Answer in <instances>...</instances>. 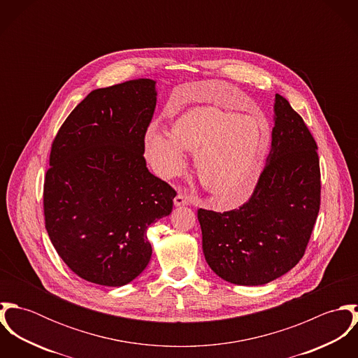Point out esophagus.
I'll return each instance as SVG.
<instances>
[{
    "label": "esophagus",
    "mask_w": 358,
    "mask_h": 358,
    "mask_svg": "<svg viewBox=\"0 0 358 358\" xmlns=\"http://www.w3.org/2000/svg\"><path fill=\"white\" fill-rule=\"evenodd\" d=\"M173 204L175 206H182V205L190 204V199L183 196V194H178L175 199H173Z\"/></svg>",
    "instance_id": "obj_1"
}]
</instances>
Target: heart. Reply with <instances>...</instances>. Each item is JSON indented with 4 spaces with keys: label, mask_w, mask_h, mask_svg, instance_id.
Returning <instances> with one entry per match:
<instances>
[{
    "label": "heart",
    "mask_w": 358,
    "mask_h": 358,
    "mask_svg": "<svg viewBox=\"0 0 358 358\" xmlns=\"http://www.w3.org/2000/svg\"><path fill=\"white\" fill-rule=\"evenodd\" d=\"M268 138V124L257 115L197 106L173 122L172 134L152 124L143 148L154 172L164 179L182 173L187 164L186 150L194 152L201 185L226 204L238 205L255 190Z\"/></svg>",
    "instance_id": "b5f03b06"
}]
</instances>
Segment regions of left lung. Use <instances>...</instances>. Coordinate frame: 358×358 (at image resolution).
<instances>
[{"label": "left lung", "mask_w": 358, "mask_h": 358, "mask_svg": "<svg viewBox=\"0 0 358 358\" xmlns=\"http://www.w3.org/2000/svg\"><path fill=\"white\" fill-rule=\"evenodd\" d=\"M317 145L302 117L275 94L271 148L251 199L238 209L200 208L205 260L237 285L267 284L305 255L320 210Z\"/></svg>", "instance_id": "obj_1"}]
</instances>
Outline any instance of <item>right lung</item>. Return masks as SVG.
<instances>
[{"instance_id":"right-lung-1","label":"right lung","mask_w":358,"mask_h":358,"mask_svg":"<svg viewBox=\"0 0 358 358\" xmlns=\"http://www.w3.org/2000/svg\"><path fill=\"white\" fill-rule=\"evenodd\" d=\"M157 103L155 81L92 91L52 143L44 183L45 229L81 278L122 287L149 264V226L172 212L176 192L154 176L143 138Z\"/></svg>"}]
</instances>
